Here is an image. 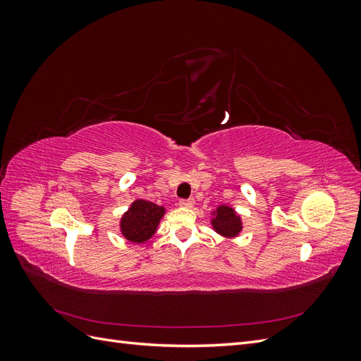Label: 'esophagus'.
Instances as JSON below:
<instances>
[{"label": "esophagus", "mask_w": 361, "mask_h": 361, "mask_svg": "<svg viewBox=\"0 0 361 361\" xmlns=\"http://www.w3.org/2000/svg\"><path fill=\"white\" fill-rule=\"evenodd\" d=\"M179 204L182 207H192L194 206V199H180Z\"/></svg>", "instance_id": "obj_1"}]
</instances>
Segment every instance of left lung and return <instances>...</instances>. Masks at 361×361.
Segmentation results:
<instances>
[{
	"mask_svg": "<svg viewBox=\"0 0 361 361\" xmlns=\"http://www.w3.org/2000/svg\"><path fill=\"white\" fill-rule=\"evenodd\" d=\"M212 224L215 231L224 236H235L241 232V220H239V216L235 214L232 207L228 206L218 207Z\"/></svg>",
	"mask_w": 361,
	"mask_h": 361,
	"instance_id": "8db88e82",
	"label": "left lung"
}]
</instances>
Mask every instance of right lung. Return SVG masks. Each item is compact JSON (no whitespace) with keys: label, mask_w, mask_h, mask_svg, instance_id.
Listing matches in <instances>:
<instances>
[{"label":"right lung","mask_w":361,"mask_h":361,"mask_svg":"<svg viewBox=\"0 0 361 361\" xmlns=\"http://www.w3.org/2000/svg\"><path fill=\"white\" fill-rule=\"evenodd\" d=\"M162 214L164 207L147 200H137L122 218V233L130 243H145L155 233Z\"/></svg>","instance_id":"right-lung-1"}]
</instances>
